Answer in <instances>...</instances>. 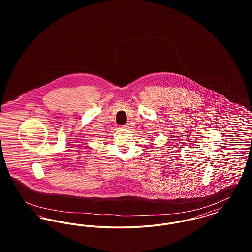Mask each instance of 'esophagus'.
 Wrapping results in <instances>:
<instances>
[{
  "label": "esophagus",
  "mask_w": 252,
  "mask_h": 252,
  "mask_svg": "<svg viewBox=\"0 0 252 252\" xmlns=\"http://www.w3.org/2000/svg\"><path fill=\"white\" fill-rule=\"evenodd\" d=\"M120 128H123V129H127V128H129V125H128V124H126V125L120 126Z\"/></svg>",
  "instance_id": "obj_1"
}]
</instances>
